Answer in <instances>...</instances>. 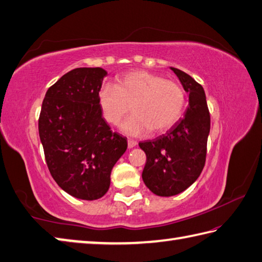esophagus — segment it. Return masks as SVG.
<instances>
[{
  "label": "esophagus",
  "mask_w": 262,
  "mask_h": 262,
  "mask_svg": "<svg viewBox=\"0 0 262 262\" xmlns=\"http://www.w3.org/2000/svg\"><path fill=\"white\" fill-rule=\"evenodd\" d=\"M137 145V142L134 140H128V148H133Z\"/></svg>",
  "instance_id": "obj_1"
}]
</instances>
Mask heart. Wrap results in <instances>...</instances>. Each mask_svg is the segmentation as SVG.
Returning <instances> with one entry per match:
<instances>
[{
  "label": "heart",
  "mask_w": 262,
  "mask_h": 262,
  "mask_svg": "<svg viewBox=\"0 0 262 262\" xmlns=\"http://www.w3.org/2000/svg\"><path fill=\"white\" fill-rule=\"evenodd\" d=\"M185 101V91L178 81L143 70L119 77L117 85L103 86L99 94L102 114L111 125H119L132 105L134 115L121 126L128 135L169 129L181 118Z\"/></svg>",
  "instance_id": "obj_1"
}]
</instances>
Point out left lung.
<instances>
[{
    "instance_id": "1",
    "label": "left lung",
    "mask_w": 262,
    "mask_h": 262,
    "mask_svg": "<svg viewBox=\"0 0 262 262\" xmlns=\"http://www.w3.org/2000/svg\"><path fill=\"white\" fill-rule=\"evenodd\" d=\"M170 68L189 94L187 110L166 134L138 143L146 155L142 178L147 188L159 196L176 195L196 181L206 163L210 133L203 87L184 71Z\"/></svg>"
}]
</instances>
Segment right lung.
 I'll return each mask as SVG.
<instances>
[{
    "mask_svg": "<svg viewBox=\"0 0 262 262\" xmlns=\"http://www.w3.org/2000/svg\"><path fill=\"white\" fill-rule=\"evenodd\" d=\"M106 71L76 68L46 92L39 138L51 176L74 198L97 200L110 187L111 170L127 148L102 117L99 92Z\"/></svg>",
    "mask_w": 262,
    "mask_h": 262,
    "instance_id": "add662e5",
    "label": "right lung"
}]
</instances>
